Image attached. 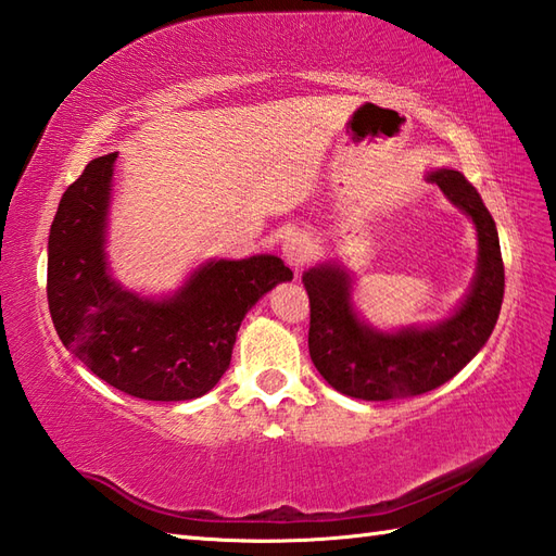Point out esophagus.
Here are the masks:
<instances>
[{
  "label": "esophagus",
  "mask_w": 556,
  "mask_h": 556,
  "mask_svg": "<svg viewBox=\"0 0 556 556\" xmlns=\"http://www.w3.org/2000/svg\"><path fill=\"white\" fill-rule=\"evenodd\" d=\"M312 254H314V244L309 236H304V232H292V236H288L286 242H282V256H286V262L294 270L309 262Z\"/></svg>",
  "instance_id": "obj_1"
}]
</instances>
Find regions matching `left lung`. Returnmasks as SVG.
I'll return each instance as SVG.
<instances>
[{
    "instance_id": "1",
    "label": "left lung",
    "mask_w": 556,
    "mask_h": 556,
    "mask_svg": "<svg viewBox=\"0 0 556 556\" xmlns=\"http://www.w3.org/2000/svg\"><path fill=\"white\" fill-rule=\"evenodd\" d=\"M430 180L471 216L478 230V270L471 292L442 324L378 332L354 314L350 278L336 264L302 276L309 294V354L318 374L342 394L366 402L414 397L440 388L473 359L497 324L504 264L495 220L459 170L440 168Z\"/></svg>"
}]
</instances>
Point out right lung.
Wrapping results in <instances>:
<instances>
[{"label":"right lung","mask_w":556,"mask_h":556,"mask_svg":"<svg viewBox=\"0 0 556 556\" xmlns=\"http://www.w3.org/2000/svg\"><path fill=\"white\" fill-rule=\"evenodd\" d=\"M116 152L68 185L49 230L47 302L61 342L130 397H202L230 366L244 314L292 270L278 256L206 262L166 300H144L109 276L104 228Z\"/></svg>","instance_id":"obj_1"}]
</instances>
